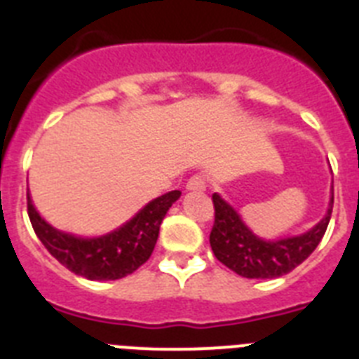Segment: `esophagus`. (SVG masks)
Returning <instances> with one entry per match:
<instances>
[{"label": "esophagus", "mask_w": 359, "mask_h": 359, "mask_svg": "<svg viewBox=\"0 0 359 359\" xmlns=\"http://www.w3.org/2000/svg\"><path fill=\"white\" fill-rule=\"evenodd\" d=\"M205 189H207V180L201 174H196L187 182V190H190V192H201Z\"/></svg>", "instance_id": "obj_1"}]
</instances>
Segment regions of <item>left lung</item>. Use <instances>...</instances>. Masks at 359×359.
I'll return each instance as SVG.
<instances>
[{
	"instance_id": "obj_1",
	"label": "left lung",
	"mask_w": 359,
	"mask_h": 359,
	"mask_svg": "<svg viewBox=\"0 0 359 359\" xmlns=\"http://www.w3.org/2000/svg\"><path fill=\"white\" fill-rule=\"evenodd\" d=\"M212 203L214 226L210 231V246L217 261L241 277L275 278L293 271L315 252L327 230L334 194L331 196L325 217L313 230L278 241H262L253 236L237 212L217 194L212 196Z\"/></svg>"
}]
</instances>
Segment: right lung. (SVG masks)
<instances>
[{"mask_svg": "<svg viewBox=\"0 0 359 359\" xmlns=\"http://www.w3.org/2000/svg\"><path fill=\"white\" fill-rule=\"evenodd\" d=\"M180 196V190H170L152 199L122 228L95 239L69 236L50 226L34 208L30 194H27V208L36 236L65 268L90 280H116L147 262L161 221Z\"/></svg>", "mask_w": 359, "mask_h": 359, "instance_id": "add662e5", "label": "right lung"}]
</instances>
